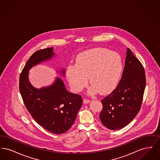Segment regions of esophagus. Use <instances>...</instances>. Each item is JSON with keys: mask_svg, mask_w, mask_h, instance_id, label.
Here are the masks:
<instances>
[{"mask_svg": "<svg viewBox=\"0 0 160 160\" xmlns=\"http://www.w3.org/2000/svg\"><path fill=\"white\" fill-rule=\"evenodd\" d=\"M83 102L84 103H85V104H88V103H89V102H90V100L88 99H86V98H84L83 99Z\"/></svg>", "mask_w": 160, "mask_h": 160, "instance_id": "1", "label": "esophagus"}]
</instances>
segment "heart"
I'll list each match as a JSON object with an SVG mask.
<instances>
[{"label":"heart","mask_w":160,"mask_h":160,"mask_svg":"<svg viewBox=\"0 0 160 160\" xmlns=\"http://www.w3.org/2000/svg\"><path fill=\"white\" fill-rule=\"evenodd\" d=\"M123 71L121 56L109 50L97 48L84 52L77 57L76 64H69L66 76L74 91H82L89 78L92 84L89 93L99 92L107 94L112 91L119 83Z\"/></svg>","instance_id":"b5f03b06"}]
</instances>
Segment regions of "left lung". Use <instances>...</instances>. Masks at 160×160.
I'll list each match as a JSON object with an SVG mask.
<instances>
[{
  "instance_id": "8db88e82",
  "label": "left lung",
  "mask_w": 160,
  "mask_h": 160,
  "mask_svg": "<svg viewBox=\"0 0 160 160\" xmlns=\"http://www.w3.org/2000/svg\"><path fill=\"white\" fill-rule=\"evenodd\" d=\"M146 87L143 65L128 48L121 79L116 89L101 100L99 118L112 130L121 129L136 117L142 106Z\"/></svg>"
}]
</instances>
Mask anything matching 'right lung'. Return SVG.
<instances>
[{"label":"right lung","mask_w":160,"mask_h":160,"mask_svg":"<svg viewBox=\"0 0 160 160\" xmlns=\"http://www.w3.org/2000/svg\"><path fill=\"white\" fill-rule=\"evenodd\" d=\"M52 50L53 48L41 49L31 56L20 73L19 90L35 121L47 131L61 134L67 132L75 121L82 105V96L67 91L59 78L51 86L37 89L31 85L28 76L32 67L52 58Z\"/></svg>","instance_id":"add662e5"}]
</instances>
